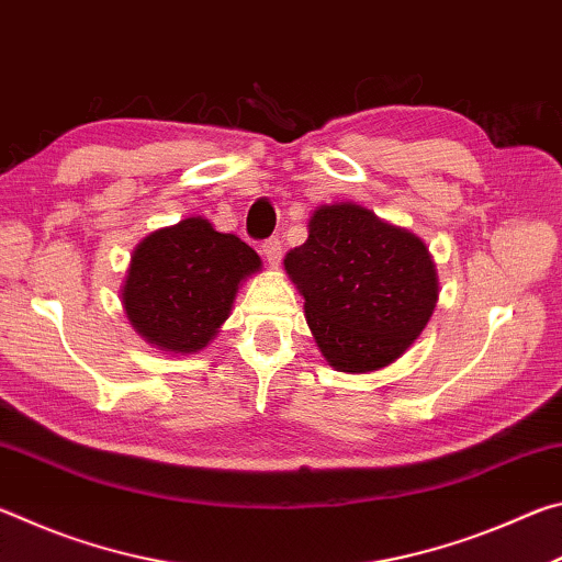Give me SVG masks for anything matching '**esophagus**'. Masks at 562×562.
<instances>
[{
    "label": "esophagus",
    "mask_w": 562,
    "mask_h": 562,
    "mask_svg": "<svg viewBox=\"0 0 562 562\" xmlns=\"http://www.w3.org/2000/svg\"><path fill=\"white\" fill-rule=\"evenodd\" d=\"M262 255L270 265H278L282 260V240L280 237H270V240L262 243Z\"/></svg>",
    "instance_id": "obj_1"
}]
</instances>
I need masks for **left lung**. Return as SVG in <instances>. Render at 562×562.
Wrapping results in <instances>:
<instances>
[{"instance_id":"left-lung-1","label":"left lung","mask_w":562,"mask_h":562,"mask_svg":"<svg viewBox=\"0 0 562 562\" xmlns=\"http://www.w3.org/2000/svg\"><path fill=\"white\" fill-rule=\"evenodd\" d=\"M284 270L302 292L322 355L351 374L402 357L439 297L426 245L355 203L315 211L310 237L288 252Z\"/></svg>"}]
</instances>
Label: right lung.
<instances>
[{
    "instance_id": "1",
    "label": "right lung",
    "mask_w": 562,
    "mask_h": 562,
    "mask_svg": "<svg viewBox=\"0 0 562 562\" xmlns=\"http://www.w3.org/2000/svg\"><path fill=\"white\" fill-rule=\"evenodd\" d=\"M260 270L250 245L186 217L150 233L131 258L123 307L133 329L166 351L203 349L231 315L237 284Z\"/></svg>"
}]
</instances>
